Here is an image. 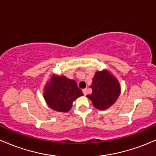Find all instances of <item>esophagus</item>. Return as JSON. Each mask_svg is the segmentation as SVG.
I'll return each mask as SVG.
<instances>
[{"label":"esophagus","mask_w":156,"mask_h":156,"mask_svg":"<svg viewBox=\"0 0 156 156\" xmlns=\"http://www.w3.org/2000/svg\"><path fill=\"white\" fill-rule=\"evenodd\" d=\"M78 84H79V86H81V85H82L83 87V92H85L87 90V86H86V83H85L84 81H80L79 82H78Z\"/></svg>","instance_id":"obj_1"}]
</instances>
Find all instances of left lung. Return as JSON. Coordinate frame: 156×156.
I'll use <instances>...</instances> for the list:
<instances>
[{"instance_id":"8db88e82","label":"left lung","mask_w":156,"mask_h":156,"mask_svg":"<svg viewBox=\"0 0 156 156\" xmlns=\"http://www.w3.org/2000/svg\"><path fill=\"white\" fill-rule=\"evenodd\" d=\"M92 58L94 60L93 66V83L96 86L102 88H108L114 81H117L114 77V70L106 67L101 70V63L102 61H108L111 59H115L116 57L111 51L105 47H99L93 51Z\"/></svg>"}]
</instances>
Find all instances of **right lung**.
Listing matches in <instances>:
<instances>
[{"mask_svg":"<svg viewBox=\"0 0 156 156\" xmlns=\"http://www.w3.org/2000/svg\"><path fill=\"white\" fill-rule=\"evenodd\" d=\"M63 54H66V55H67V56H68V55L72 56L71 49H70L69 47V45L54 47L50 51L51 56H54L55 57H59V58H61V57H63L62 55ZM57 58H58V57H57ZM76 70H77V66H76L72 67V68L69 70V72H67L66 74H62V73L55 74V75L52 76L51 81L55 82V83H57V84L63 82V81H65L67 79V78H68L69 76H72V75H75V74L76 73Z\"/></svg>","mask_w":156,"mask_h":156,"instance_id":"obj_1","label":"right lung"}]
</instances>
